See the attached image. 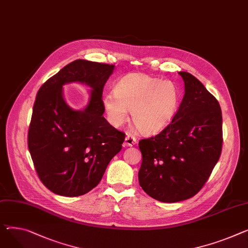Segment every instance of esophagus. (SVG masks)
<instances>
[{
    "label": "esophagus",
    "instance_id": "obj_1",
    "mask_svg": "<svg viewBox=\"0 0 248 248\" xmlns=\"http://www.w3.org/2000/svg\"><path fill=\"white\" fill-rule=\"evenodd\" d=\"M136 142H137V139H136L134 136L127 135V136L125 137L124 145H126V146H133L134 144H136Z\"/></svg>",
    "mask_w": 248,
    "mask_h": 248
}]
</instances>
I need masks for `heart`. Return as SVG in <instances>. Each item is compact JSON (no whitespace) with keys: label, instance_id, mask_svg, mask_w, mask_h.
<instances>
[{"label":"heart","instance_id":"b5f03b06","mask_svg":"<svg viewBox=\"0 0 248 248\" xmlns=\"http://www.w3.org/2000/svg\"><path fill=\"white\" fill-rule=\"evenodd\" d=\"M179 102V91L173 82L144 73L123 77L114 93L108 92L103 96V107L112 125H122L131 110L136 127L144 135L166 129L175 118Z\"/></svg>","mask_w":248,"mask_h":248}]
</instances>
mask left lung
I'll return each mask as SVG.
<instances>
[{
  "mask_svg": "<svg viewBox=\"0 0 248 248\" xmlns=\"http://www.w3.org/2000/svg\"><path fill=\"white\" fill-rule=\"evenodd\" d=\"M185 95L172 123L158 135L140 140L141 188L161 202L190 199L207 181L222 148L220 106L194 76L178 73Z\"/></svg>",
  "mask_w": 248,
  "mask_h": 248,
  "instance_id": "1",
  "label": "left lung"
}]
</instances>
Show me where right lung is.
<instances>
[{
    "label": "right lung",
    "mask_w": 248,
    "mask_h": 248,
    "mask_svg": "<svg viewBox=\"0 0 248 248\" xmlns=\"http://www.w3.org/2000/svg\"><path fill=\"white\" fill-rule=\"evenodd\" d=\"M114 64L77 60L40 88L32 108L28 146L44 186L56 194L78 196L98 184L125 135L103 117V91ZM78 81L92 90L87 107L73 110L62 86Z\"/></svg>",
    "instance_id": "add662e5"
}]
</instances>
